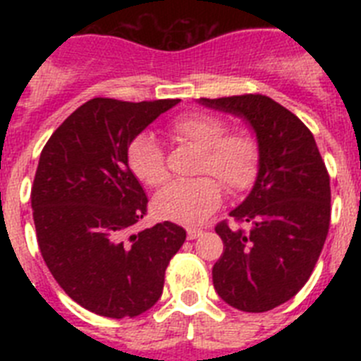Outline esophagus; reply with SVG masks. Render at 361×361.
I'll list each match as a JSON object with an SVG mask.
<instances>
[{"label":"esophagus","mask_w":361,"mask_h":361,"mask_svg":"<svg viewBox=\"0 0 361 361\" xmlns=\"http://www.w3.org/2000/svg\"><path fill=\"white\" fill-rule=\"evenodd\" d=\"M202 235V231L197 228H188V240H193V238L200 237Z\"/></svg>","instance_id":"1"}]
</instances>
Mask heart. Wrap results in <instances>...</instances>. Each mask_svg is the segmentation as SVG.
<instances>
[{
	"mask_svg": "<svg viewBox=\"0 0 361 361\" xmlns=\"http://www.w3.org/2000/svg\"><path fill=\"white\" fill-rule=\"evenodd\" d=\"M170 132L180 145L199 149L197 173L206 177L173 183L162 190L153 200V209L161 219L178 224H200L222 200L219 183L229 193H242L253 186L260 166V148L251 132H228L224 119L200 111L177 117ZM128 162L135 177L149 188L164 186L170 178L164 149L152 133H141L133 139L128 148ZM208 174L212 177L208 178Z\"/></svg>",
	"mask_w": 361,
	"mask_h": 361,
	"instance_id": "b5f03b06",
	"label": "heart"
}]
</instances>
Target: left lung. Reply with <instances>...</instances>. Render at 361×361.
I'll use <instances>...</instances> for the list:
<instances>
[{
	"mask_svg": "<svg viewBox=\"0 0 361 361\" xmlns=\"http://www.w3.org/2000/svg\"><path fill=\"white\" fill-rule=\"evenodd\" d=\"M199 103L244 117L260 148L253 190L229 213L237 226H215L224 253L213 266V286L238 311H269L304 288L317 266L329 231V173L307 126L267 95Z\"/></svg>",
	"mask_w": 361,
	"mask_h": 361,
	"instance_id": "1",
	"label": "left lung"
}]
</instances>
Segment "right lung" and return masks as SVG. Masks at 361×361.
<instances>
[{"label": "right lung", "instance_id": "add662e5", "mask_svg": "<svg viewBox=\"0 0 361 361\" xmlns=\"http://www.w3.org/2000/svg\"><path fill=\"white\" fill-rule=\"evenodd\" d=\"M180 99L128 103L95 97L52 133L32 184L43 260L63 291L108 318L155 305L171 257L186 240L173 222L132 233L148 197L128 166V148Z\"/></svg>", "mask_w": 361, "mask_h": 361}]
</instances>
